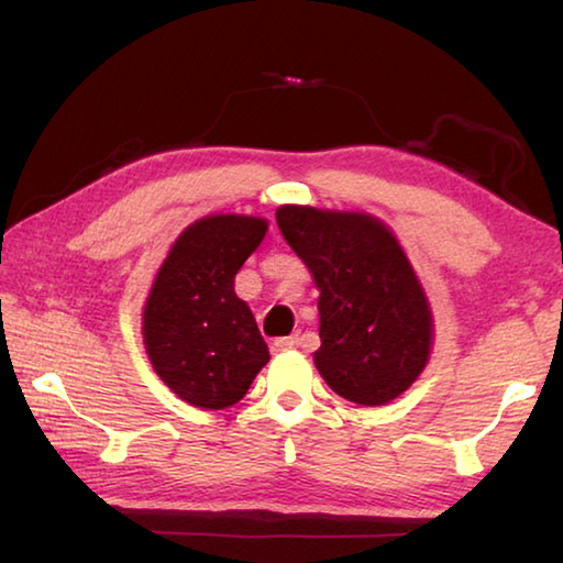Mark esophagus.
Listing matches in <instances>:
<instances>
[{
	"label": "esophagus",
	"instance_id": "1",
	"mask_svg": "<svg viewBox=\"0 0 563 563\" xmlns=\"http://www.w3.org/2000/svg\"><path fill=\"white\" fill-rule=\"evenodd\" d=\"M300 342V338L298 335H288V338H278L273 342V350L275 352H283V350H290V347H295Z\"/></svg>",
	"mask_w": 563,
	"mask_h": 563
}]
</instances>
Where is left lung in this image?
Instances as JSON below:
<instances>
[{
	"instance_id": "left-lung-1",
	"label": "left lung",
	"mask_w": 563,
	"mask_h": 563,
	"mask_svg": "<svg viewBox=\"0 0 563 563\" xmlns=\"http://www.w3.org/2000/svg\"><path fill=\"white\" fill-rule=\"evenodd\" d=\"M275 218L320 290L322 379L365 407L402 395L430 360L432 312L393 231L373 216L310 206H280Z\"/></svg>"
}]
</instances>
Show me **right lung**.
<instances>
[{
	"instance_id": "right-lung-1",
	"label": "right lung",
	"mask_w": 563,
	"mask_h": 563,
	"mask_svg": "<svg viewBox=\"0 0 563 563\" xmlns=\"http://www.w3.org/2000/svg\"><path fill=\"white\" fill-rule=\"evenodd\" d=\"M268 231L263 218L208 216L188 225L158 268L144 308V345L156 375L184 402L225 409L271 360L235 273Z\"/></svg>"
}]
</instances>
